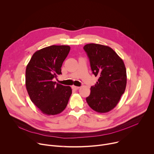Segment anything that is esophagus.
<instances>
[{"label":"esophagus","instance_id":"34e87169","mask_svg":"<svg viewBox=\"0 0 154 154\" xmlns=\"http://www.w3.org/2000/svg\"><path fill=\"white\" fill-rule=\"evenodd\" d=\"M72 88L73 90H79L80 88V87L79 86H72Z\"/></svg>","mask_w":154,"mask_h":154}]
</instances>
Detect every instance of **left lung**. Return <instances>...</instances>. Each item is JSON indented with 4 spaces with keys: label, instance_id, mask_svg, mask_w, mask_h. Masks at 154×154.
<instances>
[{
    "label": "left lung",
    "instance_id": "left-lung-1",
    "mask_svg": "<svg viewBox=\"0 0 154 154\" xmlns=\"http://www.w3.org/2000/svg\"><path fill=\"white\" fill-rule=\"evenodd\" d=\"M83 49L89 58L93 74L98 82L91 87L86 100L96 112L106 113L118 103L125 91L127 74L123 60L111 48L98 44H88Z\"/></svg>",
    "mask_w": 154,
    "mask_h": 154
}]
</instances>
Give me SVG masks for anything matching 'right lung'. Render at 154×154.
I'll use <instances>...</instances> for the list:
<instances>
[{"label": "right lung", "mask_w": 154, "mask_h": 154, "mask_svg": "<svg viewBox=\"0 0 154 154\" xmlns=\"http://www.w3.org/2000/svg\"><path fill=\"white\" fill-rule=\"evenodd\" d=\"M69 46H51L35 52L26 71V86L32 102L47 115L61 113L66 107L72 89L53 82L61 74L62 64Z\"/></svg>", "instance_id": "1"}]
</instances>
